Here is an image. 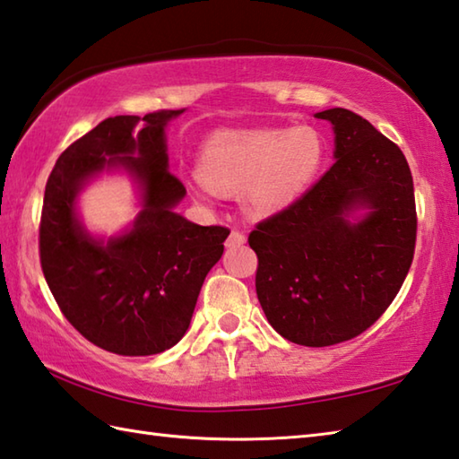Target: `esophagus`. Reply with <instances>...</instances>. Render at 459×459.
<instances>
[{
    "mask_svg": "<svg viewBox=\"0 0 459 459\" xmlns=\"http://www.w3.org/2000/svg\"><path fill=\"white\" fill-rule=\"evenodd\" d=\"M247 243V237H245V232L243 230H232L230 235H229V238H227V247L229 248H235V247H240V245H245Z\"/></svg>",
    "mask_w": 459,
    "mask_h": 459,
    "instance_id": "obj_1",
    "label": "esophagus"
}]
</instances>
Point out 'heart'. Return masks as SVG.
Segmentation results:
<instances>
[{
    "mask_svg": "<svg viewBox=\"0 0 459 459\" xmlns=\"http://www.w3.org/2000/svg\"><path fill=\"white\" fill-rule=\"evenodd\" d=\"M327 143L315 128L221 130L206 140L195 190H238L247 212L271 216L293 204L319 174Z\"/></svg>",
    "mask_w": 459,
    "mask_h": 459,
    "instance_id": "b5f03b06",
    "label": "heart"
}]
</instances>
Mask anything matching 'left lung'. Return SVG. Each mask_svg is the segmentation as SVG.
Masks as SVG:
<instances>
[{"mask_svg": "<svg viewBox=\"0 0 459 459\" xmlns=\"http://www.w3.org/2000/svg\"><path fill=\"white\" fill-rule=\"evenodd\" d=\"M335 130V164L248 235L256 297L279 335L305 347L343 343L385 313L410 273L418 237L413 178L395 143L359 114H316ZM369 207L361 221L346 219Z\"/></svg>", "mask_w": 459, "mask_h": 459, "instance_id": "8db88e82", "label": "left lung"}]
</instances>
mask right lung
<instances>
[{
	"instance_id": "obj_1",
	"label": "right lung",
	"mask_w": 459,
	"mask_h": 459,
	"mask_svg": "<svg viewBox=\"0 0 459 459\" xmlns=\"http://www.w3.org/2000/svg\"><path fill=\"white\" fill-rule=\"evenodd\" d=\"M182 110L114 116L78 138L49 174L39 221V263L65 319L110 353H162L185 337L227 227H201L172 211L186 188L169 170L164 126ZM124 163L145 188L135 229L104 246L88 238L73 198L91 173Z\"/></svg>"
}]
</instances>
